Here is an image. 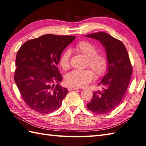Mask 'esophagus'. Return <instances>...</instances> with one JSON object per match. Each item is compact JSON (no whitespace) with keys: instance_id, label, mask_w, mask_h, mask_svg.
Returning a JSON list of instances; mask_svg holds the SVG:
<instances>
[{"instance_id":"1","label":"esophagus","mask_w":146,"mask_h":146,"mask_svg":"<svg viewBox=\"0 0 146 146\" xmlns=\"http://www.w3.org/2000/svg\"><path fill=\"white\" fill-rule=\"evenodd\" d=\"M76 89H78V88L75 87H68V90H69V91H71V90H76Z\"/></svg>"}]
</instances>
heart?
<instances>
[{"label": "heart", "instance_id": "heart-1", "mask_svg": "<svg viewBox=\"0 0 146 146\" xmlns=\"http://www.w3.org/2000/svg\"><path fill=\"white\" fill-rule=\"evenodd\" d=\"M77 52L87 58L86 67L92 70H75L67 74L65 77L66 84L75 87H84L92 80L94 74L99 78L105 75L109 65V61L105 54L98 52V47L92 42L87 40L79 42L75 47ZM71 51L69 48L62 53L59 64L62 69L67 70L70 68Z\"/></svg>", "mask_w": 146, "mask_h": 146}]
</instances>
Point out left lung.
I'll list each match as a JSON object with an SVG mask.
<instances>
[{
    "instance_id": "1",
    "label": "left lung",
    "mask_w": 146,
    "mask_h": 146,
    "mask_svg": "<svg viewBox=\"0 0 146 146\" xmlns=\"http://www.w3.org/2000/svg\"><path fill=\"white\" fill-rule=\"evenodd\" d=\"M98 40L106 49L109 61L108 73L98 85L101 90L94 92L87 108L93 113L104 115L118 106L122 101L132 73V66L124 44L105 32L86 35Z\"/></svg>"
}]
</instances>
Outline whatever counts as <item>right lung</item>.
Returning a JSON list of instances; mask_svg holds the SVG:
<instances>
[{
    "instance_id": "obj_1",
    "label": "right lung",
    "mask_w": 146,
    "mask_h": 146,
    "mask_svg": "<svg viewBox=\"0 0 146 146\" xmlns=\"http://www.w3.org/2000/svg\"><path fill=\"white\" fill-rule=\"evenodd\" d=\"M75 38L47 34L27 41L19 48L14 78L31 110L48 114L61 106L68 90L59 84L62 77L57 65L62 51Z\"/></svg>"
}]
</instances>
